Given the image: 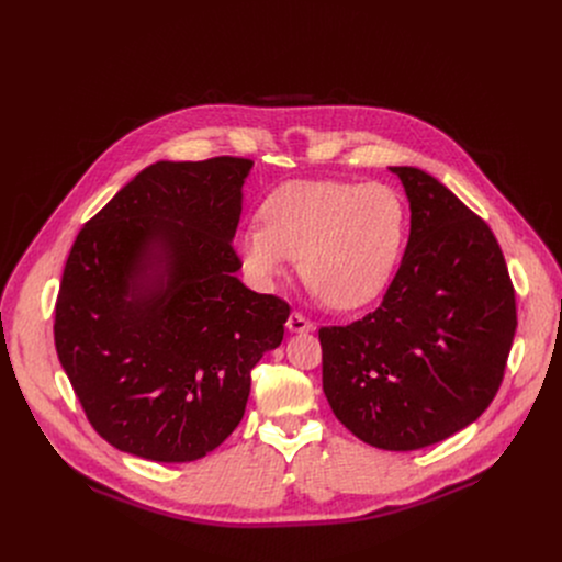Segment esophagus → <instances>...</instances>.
I'll return each mask as SVG.
<instances>
[{"label": "esophagus", "mask_w": 562, "mask_h": 562, "mask_svg": "<svg viewBox=\"0 0 562 562\" xmlns=\"http://www.w3.org/2000/svg\"><path fill=\"white\" fill-rule=\"evenodd\" d=\"M286 329H289L291 334H308V331L315 329V325L311 323V319H306L302 313L293 311V313L289 315V319H286Z\"/></svg>", "instance_id": "1"}]
</instances>
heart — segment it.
Returning <instances> with one entry per match:
<instances>
[{"mask_svg": "<svg viewBox=\"0 0 562 562\" xmlns=\"http://www.w3.org/2000/svg\"><path fill=\"white\" fill-rule=\"evenodd\" d=\"M260 224L235 235V254L260 286L297 258L311 291L338 311L373 302L389 284L407 235V206L391 187L291 180L260 206Z\"/></svg>", "mask_w": 562, "mask_h": 562, "instance_id": "obj_1", "label": "heart"}]
</instances>
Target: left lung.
<instances>
[{"instance_id": "1", "label": "left lung", "mask_w": 562, "mask_h": 562, "mask_svg": "<svg viewBox=\"0 0 562 562\" xmlns=\"http://www.w3.org/2000/svg\"><path fill=\"white\" fill-rule=\"evenodd\" d=\"M412 231L382 304L323 327V389L362 442L414 451L464 429L494 400L516 334V295L492 228L434 176L389 167Z\"/></svg>"}]
</instances>
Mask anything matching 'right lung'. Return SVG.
Wrapping results in <instances>:
<instances>
[{"instance_id": "1", "label": "right lung", "mask_w": 562, "mask_h": 562, "mask_svg": "<svg viewBox=\"0 0 562 562\" xmlns=\"http://www.w3.org/2000/svg\"><path fill=\"white\" fill-rule=\"evenodd\" d=\"M245 157L155 162L77 233L55 349L115 449L191 462L239 425L251 369L280 347L289 304L235 278Z\"/></svg>"}]
</instances>
